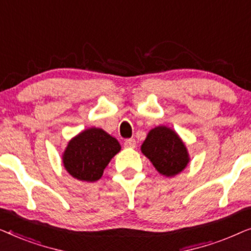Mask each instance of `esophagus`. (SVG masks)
<instances>
[{
	"mask_svg": "<svg viewBox=\"0 0 251 251\" xmlns=\"http://www.w3.org/2000/svg\"><path fill=\"white\" fill-rule=\"evenodd\" d=\"M125 147H128V149H135L136 147V140L133 138H129L125 140Z\"/></svg>",
	"mask_w": 251,
	"mask_h": 251,
	"instance_id": "obj_1",
	"label": "esophagus"
}]
</instances>
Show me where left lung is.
Returning <instances> with one entry per match:
<instances>
[{
	"instance_id": "1",
	"label": "left lung",
	"mask_w": 251,
	"mask_h": 251,
	"mask_svg": "<svg viewBox=\"0 0 251 251\" xmlns=\"http://www.w3.org/2000/svg\"><path fill=\"white\" fill-rule=\"evenodd\" d=\"M142 152L161 175L173 177L188 163V154L178 135L167 126L151 130L142 145Z\"/></svg>"
}]
</instances>
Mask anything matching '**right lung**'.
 Here are the masks:
<instances>
[{"instance_id":"obj_1","label":"right lung","mask_w":251,"mask_h":251,"mask_svg":"<svg viewBox=\"0 0 251 251\" xmlns=\"http://www.w3.org/2000/svg\"><path fill=\"white\" fill-rule=\"evenodd\" d=\"M121 146L102 129L91 128L68 143L63 156L64 166L72 176L84 181H96Z\"/></svg>"}]
</instances>
